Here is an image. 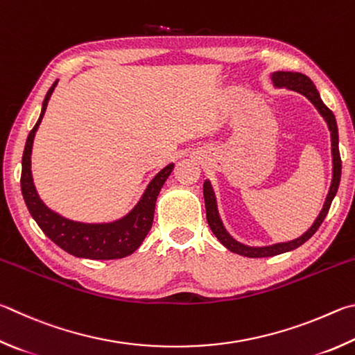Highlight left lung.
<instances>
[{
	"label": "left lung",
	"instance_id": "8db88e82",
	"mask_svg": "<svg viewBox=\"0 0 355 355\" xmlns=\"http://www.w3.org/2000/svg\"><path fill=\"white\" fill-rule=\"evenodd\" d=\"M272 84L276 87H285V89L295 90L301 95L306 96L310 103H312L316 109H318L320 114L324 118L329 130H331V140H332V162H334V171H332V184L331 189H329V193L326 198L324 206H322L321 212L318 215V218L315 220L312 227L309 229L306 234H302L301 237H297L291 241H287V243H276L271 246H262V248H252V246H246L239 243L237 240H234L231 235L226 232L225 226L220 220L218 215V209H216V200H215V193L212 190V185H210L209 181L204 182V202H206V216H207V223L212 232L215 234V237L218 239L223 245H225L229 251H232L235 254H240V256L245 257H251V259H260V257H272L277 256V254L282 252H288L293 251L296 248H300L301 245L306 243V241L312 237V235L318 231V227L321 226V223L324 221L326 215L331 209V204L334 201L335 195H337L338 185H340V178H341V159H340V149H338V128H337V121H335V116L332 114V110L327 107V105L321 101V96L316 87L313 85L310 78H307L306 74L302 73H293V71H276L271 74Z\"/></svg>",
	"mask_w": 355,
	"mask_h": 355
}]
</instances>
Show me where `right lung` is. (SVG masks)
I'll use <instances>...</instances> for the list:
<instances>
[{
    "label": "right lung",
    "instance_id": "add662e5",
    "mask_svg": "<svg viewBox=\"0 0 355 355\" xmlns=\"http://www.w3.org/2000/svg\"><path fill=\"white\" fill-rule=\"evenodd\" d=\"M58 85V80L48 90L43 99L42 114L37 120L35 126L31 130L24 145L23 160H21V193L26 202L29 214L33 215L37 225L55 245L68 254L76 257L95 259V260H110L123 259L132 254L149 232L154 220L155 201H157L162 185L173 171V164L166 165L164 170L155 174L154 179L148 184L145 193L137 202V206L123 218L101 223V225H89V223H79L64 218L59 214L49 210L37 195V190L31 174V153H33L34 135L39 129V124L45 115L49 98Z\"/></svg>",
    "mask_w": 355,
    "mask_h": 355
}]
</instances>
